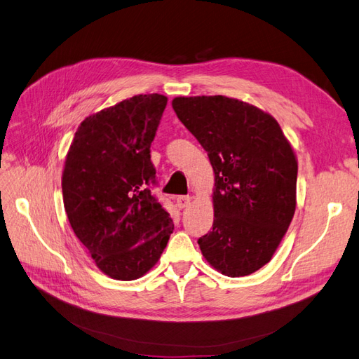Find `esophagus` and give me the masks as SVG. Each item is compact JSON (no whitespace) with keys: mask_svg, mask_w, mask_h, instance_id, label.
Instances as JSON below:
<instances>
[{"mask_svg":"<svg viewBox=\"0 0 359 359\" xmlns=\"http://www.w3.org/2000/svg\"><path fill=\"white\" fill-rule=\"evenodd\" d=\"M190 201H191V196H178L177 198V206L180 210L186 208V206L190 203Z\"/></svg>","mask_w":359,"mask_h":359,"instance_id":"1","label":"esophagus"}]
</instances>
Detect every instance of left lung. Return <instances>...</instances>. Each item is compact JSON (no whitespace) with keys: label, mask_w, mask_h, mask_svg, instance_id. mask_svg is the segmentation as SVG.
I'll list each match as a JSON object with an SVG mask.
<instances>
[{"label":"left lung","mask_w":359,"mask_h":359,"mask_svg":"<svg viewBox=\"0 0 359 359\" xmlns=\"http://www.w3.org/2000/svg\"><path fill=\"white\" fill-rule=\"evenodd\" d=\"M180 121L215 175L212 231L198 244L211 266L244 277L268 264L295 214L298 163L276 119L224 95L177 97Z\"/></svg>","instance_id":"8db88e82"}]
</instances>
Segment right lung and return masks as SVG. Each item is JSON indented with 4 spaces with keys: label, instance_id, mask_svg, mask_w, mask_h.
I'll return each instance as SVG.
<instances>
[{
    "label": "right lung",
    "instance_id": "right-lung-1",
    "mask_svg": "<svg viewBox=\"0 0 359 359\" xmlns=\"http://www.w3.org/2000/svg\"><path fill=\"white\" fill-rule=\"evenodd\" d=\"M168 99L139 94L85 118L62 172V199L73 232L95 265L115 280L153 268L173 231L151 193V142Z\"/></svg>",
    "mask_w": 359,
    "mask_h": 359
}]
</instances>
